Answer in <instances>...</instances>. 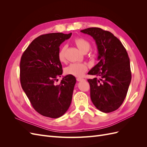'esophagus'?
I'll use <instances>...</instances> for the list:
<instances>
[{"label": "esophagus", "mask_w": 147, "mask_h": 147, "mask_svg": "<svg viewBox=\"0 0 147 147\" xmlns=\"http://www.w3.org/2000/svg\"><path fill=\"white\" fill-rule=\"evenodd\" d=\"M77 80L78 82H80V81H82V80H84L83 78H77Z\"/></svg>", "instance_id": "esophagus-1"}]
</instances>
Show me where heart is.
<instances>
[{
    "instance_id": "obj_1",
    "label": "heart",
    "mask_w": 147,
    "mask_h": 147,
    "mask_svg": "<svg viewBox=\"0 0 147 147\" xmlns=\"http://www.w3.org/2000/svg\"><path fill=\"white\" fill-rule=\"evenodd\" d=\"M74 42L80 50L83 53H87L91 48L90 43L83 38H76ZM66 49V45L63 46L57 54L58 59L61 63H64L65 61ZM87 69V65L84 63H72L64 69V72L66 75H72L75 77H81L86 72Z\"/></svg>"
}]
</instances>
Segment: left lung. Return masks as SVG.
<instances>
[{"mask_svg":"<svg viewBox=\"0 0 147 147\" xmlns=\"http://www.w3.org/2000/svg\"><path fill=\"white\" fill-rule=\"evenodd\" d=\"M94 39L98 50L99 63L88 74L90 96L96 107L104 113L117 110L126 98L131 81L130 61L119 40L109 31L98 28L80 30Z\"/></svg>","mask_w":147,"mask_h":147,"instance_id":"obj_1","label":"left lung"}]
</instances>
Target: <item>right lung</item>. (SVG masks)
<instances>
[{"instance_id": "1", "label": "right lung", "mask_w": 147, "mask_h": 147, "mask_svg": "<svg viewBox=\"0 0 147 147\" xmlns=\"http://www.w3.org/2000/svg\"><path fill=\"white\" fill-rule=\"evenodd\" d=\"M72 33H50L40 35L30 43L20 62L22 88L33 108L44 117L57 118L67 111L72 99L76 78L64 77L59 84L55 81L63 74L57 57L59 46Z\"/></svg>"}]
</instances>
